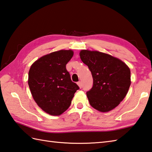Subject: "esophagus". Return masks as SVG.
Returning <instances> with one entry per match:
<instances>
[{
    "instance_id": "obj_1",
    "label": "esophagus",
    "mask_w": 152,
    "mask_h": 152,
    "mask_svg": "<svg viewBox=\"0 0 152 152\" xmlns=\"http://www.w3.org/2000/svg\"><path fill=\"white\" fill-rule=\"evenodd\" d=\"M77 84H78L80 88H82V82H78V83H77Z\"/></svg>"
}]
</instances>
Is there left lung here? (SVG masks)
<instances>
[{"label": "left lung", "instance_id": "obj_1", "mask_svg": "<svg viewBox=\"0 0 152 152\" xmlns=\"http://www.w3.org/2000/svg\"><path fill=\"white\" fill-rule=\"evenodd\" d=\"M80 56L92 75V88L86 92L91 106L102 112L115 108L130 86L129 67L117 58L98 51L82 50Z\"/></svg>", "mask_w": 152, "mask_h": 152}]
</instances>
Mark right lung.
Listing matches in <instances>:
<instances>
[{
  "mask_svg": "<svg viewBox=\"0 0 152 152\" xmlns=\"http://www.w3.org/2000/svg\"><path fill=\"white\" fill-rule=\"evenodd\" d=\"M71 50L52 52L33 63L28 83L36 103L45 112L59 115L70 107L79 86L71 80L66 65L73 56Z\"/></svg>",
  "mask_w": 152,
  "mask_h": 152,
  "instance_id": "right-lung-1",
  "label": "right lung"
}]
</instances>
